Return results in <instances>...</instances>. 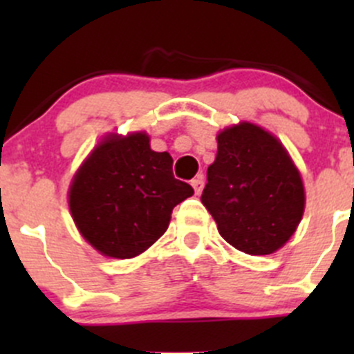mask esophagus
<instances>
[{
	"label": "esophagus",
	"instance_id": "esophagus-1",
	"mask_svg": "<svg viewBox=\"0 0 354 354\" xmlns=\"http://www.w3.org/2000/svg\"><path fill=\"white\" fill-rule=\"evenodd\" d=\"M192 187H194L195 195H200L203 190V174H197V176L192 180Z\"/></svg>",
	"mask_w": 354,
	"mask_h": 354
}]
</instances>
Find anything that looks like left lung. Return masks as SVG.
<instances>
[{
	"mask_svg": "<svg viewBox=\"0 0 354 354\" xmlns=\"http://www.w3.org/2000/svg\"><path fill=\"white\" fill-rule=\"evenodd\" d=\"M200 200L227 243L248 255H269L298 227L305 188L283 144L245 121L217 135Z\"/></svg>",
	"mask_w": 354,
	"mask_h": 354,
	"instance_id": "left-lung-1",
	"label": "left lung"
}]
</instances>
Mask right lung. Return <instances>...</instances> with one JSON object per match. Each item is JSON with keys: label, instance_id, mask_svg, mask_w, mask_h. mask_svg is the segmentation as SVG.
<instances>
[{"label": "right lung", "instance_id": "add662e5", "mask_svg": "<svg viewBox=\"0 0 354 354\" xmlns=\"http://www.w3.org/2000/svg\"><path fill=\"white\" fill-rule=\"evenodd\" d=\"M194 188L173 174V157L154 152L144 131L108 135L75 174L70 210L82 236L97 252L131 259L154 245L174 207Z\"/></svg>", "mask_w": 354, "mask_h": 354}]
</instances>
